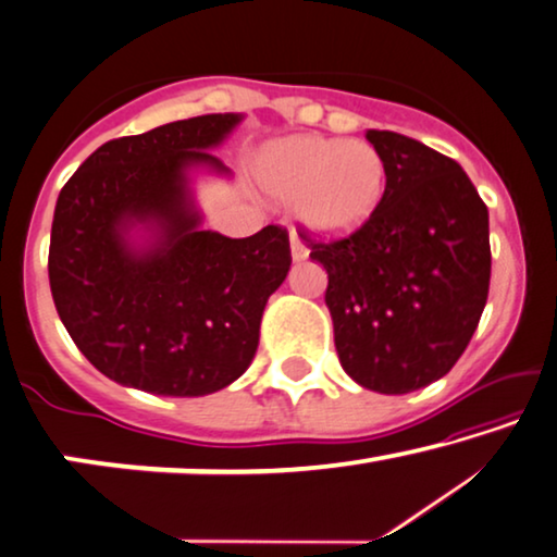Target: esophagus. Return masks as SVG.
I'll return each instance as SVG.
<instances>
[{
    "instance_id": "esophagus-1",
    "label": "esophagus",
    "mask_w": 557,
    "mask_h": 557,
    "mask_svg": "<svg viewBox=\"0 0 557 557\" xmlns=\"http://www.w3.org/2000/svg\"><path fill=\"white\" fill-rule=\"evenodd\" d=\"M289 252H293V260H295V262H302V260H305V257H307V255H310V252H307V247H305V243H302V239H300V237H297V235H293V237H289Z\"/></svg>"
}]
</instances>
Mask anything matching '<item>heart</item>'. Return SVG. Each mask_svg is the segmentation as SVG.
<instances>
[{
  "mask_svg": "<svg viewBox=\"0 0 557 557\" xmlns=\"http://www.w3.org/2000/svg\"><path fill=\"white\" fill-rule=\"evenodd\" d=\"M257 182L275 202L297 205V220L314 235L345 237L377 212L387 164L368 139L297 135L264 147Z\"/></svg>",
  "mask_w": 557,
  "mask_h": 557,
  "instance_id": "1",
  "label": "heart"
}]
</instances>
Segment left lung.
<instances>
[{
	"label": "left lung",
	"instance_id": "obj_1",
	"mask_svg": "<svg viewBox=\"0 0 557 557\" xmlns=\"http://www.w3.org/2000/svg\"><path fill=\"white\" fill-rule=\"evenodd\" d=\"M368 139L387 164L377 212L350 237L307 247L327 270L343 370L405 395L447 375L478 327L491 287L487 207L450 157L387 129Z\"/></svg>",
	"mask_w": 557,
	"mask_h": 557
}]
</instances>
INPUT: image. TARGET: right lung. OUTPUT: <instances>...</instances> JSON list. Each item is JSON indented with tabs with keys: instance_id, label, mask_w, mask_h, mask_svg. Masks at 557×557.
<instances>
[{
	"instance_id": "add662e5",
	"label": "right lung",
	"mask_w": 557,
	"mask_h": 557,
	"mask_svg": "<svg viewBox=\"0 0 557 557\" xmlns=\"http://www.w3.org/2000/svg\"><path fill=\"white\" fill-rule=\"evenodd\" d=\"M243 114H202L104 143L57 197L49 287L79 352L124 387L199 397L243 375L270 295L289 272L287 232L202 230L193 174H230L210 149Z\"/></svg>"
}]
</instances>
